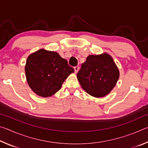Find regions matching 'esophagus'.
I'll list each match as a JSON object with an SVG mask.
<instances>
[{
    "mask_svg": "<svg viewBox=\"0 0 148 148\" xmlns=\"http://www.w3.org/2000/svg\"><path fill=\"white\" fill-rule=\"evenodd\" d=\"M74 69L75 73H77V72H78V71H79V66H74Z\"/></svg>",
    "mask_w": 148,
    "mask_h": 148,
    "instance_id": "esophagus-1",
    "label": "esophagus"
}]
</instances>
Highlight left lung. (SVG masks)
<instances>
[{"instance_id":"left-lung-1","label":"left lung","mask_w":148,"mask_h":148,"mask_svg":"<svg viewBox=\"0 0 148 148\" xmlns=\"http://www.w3.org/2000/svg\"><path fill=\"white\" fill-rule=\"evenodd\" d=\"M119 72L112 57L107 53L89 56L77 74L82 88L95 97H102L116 86Z\"/></svg>"}]
</instances>
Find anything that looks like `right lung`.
Masks as SVG:
<instances>
[{"label": "right lung", "instance_id": "right-lung-1", "mask_svg": "<svg viewBox=\"0 0 148 148\" xmlns=\"http://www.w3.org/2000/svg\"><path fill=\"white\" fill-rule=\"evenodd\" d=\"M25 71L29 87L43 97H50L58 91L67 77L74 72L58 53L44 49L30 55Z\"/></svg>", "mask_w": 148, "mask_h": 148}]
</instances>
